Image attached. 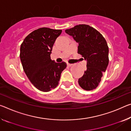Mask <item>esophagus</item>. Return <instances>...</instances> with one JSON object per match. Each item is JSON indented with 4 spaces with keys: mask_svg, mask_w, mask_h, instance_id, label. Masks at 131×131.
<instances>
[{
    "mask_svg": "<svg viewBox=\"0 0 131 131\" xmlns=\"http://www.w3.org/2000/svg\"><path fill=\"white\" fill-rule=\"evenodd\" d=\"M72 65H73V64H72V63H67V65H68V66H71Z\"/></svg>",
    "mask_w": 131,
    "mask_h": 131,
    "instance_id": "esophagus-1",
    "label": "esophagus"
}]
</instances>
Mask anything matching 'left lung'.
Listing matches in <instances>:
<instances>
[{"label":"left lung","instance_id":"1","mask_svg":"<svg viewBox=\"0 0 131 131\" xmlns=\"http://www.w3.org/2000/svg\"><path fill=\"white\" fill-rule=\"evenodd\" d=\"M79 43L78 51L87 61V69L79 79L80 86L85 90H92L99 86L108 65V47L98 31L86 24H79L65 30Z\"/></svg>","mask_w":131,"mask_h":131}]
</instances>
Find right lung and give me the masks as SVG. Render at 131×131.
Instances as JSON below:
<instances>
[{
  "label": "right lung",
  "instance_id": "add662e5",
  "mask_svg": "<svg viewBox=\"0 0 131 131\" xmlns=\"http://www.w3.org/2000/svg\"><path fill=\"white\" fill-rule=\"evenodd\" d=\"M61 32V30L38 28L28 35L21 45L20 57L25 73L42 92L57 88L67 66L65 62L57 63L50 57L53 43Z\"/></svg>",
  "mask_w": 131,
  "mask_h": 131
}]
</instances>
